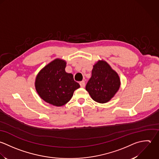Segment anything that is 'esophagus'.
Returning a JSON list of instances; mask_svg holds the SVG:
<instances>
[{
	"instance_id": "esophagus-1",
	"label": "esophagus",
	"mask_w": 159,
	"mask_h": 159,
	"mask_svg": "<svg viewBox=\"0 0 159 159\" xmlns=\"http://www.w3.org/2000/svg\"><path fill=\"white\" fill-rule=\"evenodd\" d=\"M80 87H82V88H84V87H85V81H84V80H82V81H81V82H80Z\"/></svg>"
}]
</instances>
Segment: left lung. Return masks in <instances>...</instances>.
Returning <instances> with one entry per match:
<instances>
[{
    "label": "left lung",
    "mask_w": 159,
    "mask_h": 159,
    "mask_svg": "<svg viewBox=\"0 0 159 159\" xmlns=\"http://www.w3.org/2000/svg\"><path fill=\"white\" fill-rule=\"evenodd\" d=\"M120 86V80L118 74L106 61L99 60L93 66L92 77L85 89L94 101L106 103L114 96Z\"/></svg>",
    "instance_id": "obj_1"
}]
</instances>
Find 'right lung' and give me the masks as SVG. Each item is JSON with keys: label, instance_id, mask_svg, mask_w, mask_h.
Wrapping results in <instances>:
<instances>
[{"label": "right lung", "instance_id": "add662e5", "mask_svg": "<svg viewBox=\"0 0 159 159\" xmlns=\"http://www.w3.org/2000/svg\"><path fill=\"white\" fill-rule=\"evenodd\" d=\"M66 62L55 59L46 65L35 78V90L45 102L61 106L71 99L74 92L80 87L73 75L65 71Z\"/></svg>", "mask_w": 159, "mask_h": 159}]
</instances>
